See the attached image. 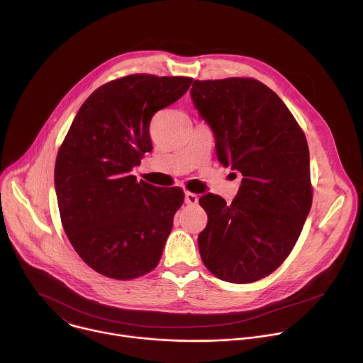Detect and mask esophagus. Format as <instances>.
<instances>
[{
    "label": "esophagus",
    "instance_id": "1",
    "mask_svg": "<svg viewBox=\"0 0 363 363\" xmlns=\"http://www.w3.org/2000/svg\"><path fill=\"white\" fill-rule=\"evenodd\" d=\"M185 203L188 205H196L198 203V195L194 192H185Z\"/></svg>",
    "mask_w": 363,
    "mask_h": 363
}]
</instances>
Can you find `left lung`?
I'll list each match as a JSON object with an SVG mask.
<instances>
[{
    "label": "left lung",
    "mask_w": 363,
    "mask_h": 363,
    "mask_svg": "<svg viewBox=\"0 0 363 363\" xmlns=\"http://www.w3.org/2000/svg\"><path fill=\"white\" fill-rule=\"evenodd\" d=\"M194 105L216 136L218 161L241 172L235 199L206 194L202 263L224 281L272 274L289 257L313 199L306 136L283 100L250 77L195 80Z\"/></svg>",
    "instance_id": "1"
}]
</instances>
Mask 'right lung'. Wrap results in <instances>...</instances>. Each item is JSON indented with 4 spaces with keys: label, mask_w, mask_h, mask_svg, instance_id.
<instances>
[{
    "label": "right lung",
    "mask_w": 363,
    "mask_h": 363,
    "mask_svg": "<svg viewBox=\"0 0 363 363\" xmlns=\"http://www.w3.org/2000/svg\"><path fill=\"white\" fill-rule=\"evenodd\" d=\"M191 83L129 74L103 84L86 99L59 149L55 185L65 233L101 276L132 280L161 260L184 191L138 182L132 169L152 150V116Z\"/></svg>",
    "instance_id": "add662e5"
}]
</instances>
